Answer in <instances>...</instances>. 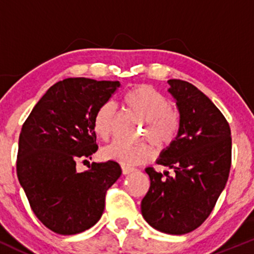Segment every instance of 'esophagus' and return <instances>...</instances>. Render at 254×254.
<instances>
[{
  "label": "esophagus",
  "instance_id": "obj_1",
  "mask_svg": "<svg viewBox=\"0 0 254 254\" xmlns=\"http://www.w3.org/2000/svg\"><path fill=\"white\" fill-rule=\"evenodd\" d=\"M136 170L133 167H127V166H122V172H123V174H130L132 173V172H135Z\"/></svg>",
  "mask_w": 254,
  "mask_h": 254
}]
</instances>
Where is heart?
Here are the masks:
<instances>
[{
	"label": "heart",
	"mask_w": 254,
	"mask_h": 254,
	"mask_svg": "<svg viewBox=\"0 0 254 254\" xmlns=\"http://www.w3.org/2000/svg\"><path fill=\"white\" fill-rule=\"evenodd\" d=\"M124 105L131 113L145 122L143 137L148 138L159 149H165L176 141L180 129V117L171 103L161 92L139 84L127 90L124 95ZM116 117V106L111 101L101 104L93 118V130L100 138H109ZM104 159L116 161L122 166L147 164L155 156V150L148 143L127 145L113 142L101 150Z\"/></svg>",
	"instance_id": "heart-1"
}]
</instances>
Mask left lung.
<instances>
[{"mask_svg":"<svg viewBox=\"0 0 254 254\" xmlns=\"http://www.w3.org/2000/svg\"><path fill=\"white\" fill-rule=\"evenodd\" d=\"M180 113L176 141L157 164L174 176L145 168L150 188L141 203L144 220L166 234L190 233L208 218L226 186L232 165V136L227 119L197 87L168 80Z\"/></svg>","mask_w":254,"mask_h":254,"instance_id":"1","label":"left lung"}]
</instances>
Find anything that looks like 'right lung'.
Here are the masks:
<instances>
[{"label": "right lung", "mask_w": 254, "mask_h": 254, "mask_svg": "<svg viewBox=\"0 0 254 254\" xmlns=\"http://www.w3.org/2000/svg\"><path fill=\"white\" fill-rule=\"evenodd\" d=\"M119 81L70 77L55 83L33 107L19 137L16 173L31 209L61 235L84 232L100 220L106 191L122 174L116 161L76 171L98 150L93 118Z\"/></svg>", "instance_id": "obj_1"}]
</instances>
